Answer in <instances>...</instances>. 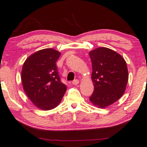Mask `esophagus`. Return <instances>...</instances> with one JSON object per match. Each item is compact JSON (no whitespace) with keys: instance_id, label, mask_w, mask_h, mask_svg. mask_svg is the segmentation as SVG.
I'll return each instance as SVG.
<instances>
[{"instance_id":"34e87169","label":"esophagus","mask_w":147,"mask_h":147,"mask_svg":"<svg viewBox=\"0 0 147 147\" xmlns=\"http://www.w3.org/2000/svg\"><path fill=\"white\" fill-rule=\"evenodd\" d=\"M79 84V80H75L72 82V84L73 85H78Z\"/></svg>"}]
</instances>
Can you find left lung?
Segmentation results:
<instances>
[{
    "mask_svg": "<svg viewBox=\"0 0 147 147\" xmlns=\"http://www.w3.org/2000/svg\"><path fill=\"white\" fill-rule=\"evenodd\" d=\"M94 91L89 97L93 105L105 108L119 99L128 82L126 61L118 53L101 47L89 52Z\"/></svg>",
    "mask_w": 147,
    "mask_h": 147,
    "instance_id": "8db88e82",
    "label": "left lung"
}]
</instances>
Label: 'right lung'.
<instances>
[{"label":"right lung","mask_w":147,"mask_h":147,"mask_svg":"<svg viewBox=\"0 0 147 147\" xmlns=\"http://www.w3.org/2000/svg\"><path fill=\"white\" fill-rule=\"evenodd\" d=\"M61 53L46 48L34 53L24 61L21 72L23 89L28 97L42 110L56 107L67 88L61 82L56 61Z\"/></svg>","instance_id":"right-lung-1"}]
</instances>
